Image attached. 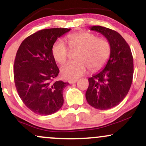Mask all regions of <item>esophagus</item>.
<instances>
[{"label":"esophagus","instance_id":"1","mask_svg":"<svg viewBox=\"0 0 146 146\" xmlns=\"http://www.w3.org/2000/svg\"><path fill=\"white\" fill-rule=\"evenodd\" d=\"M77 82H78V80H68V83H69V84H75V83H76Z\"/></svg>","mask_w":146,"mask_h":146}]
</instances>
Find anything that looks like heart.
Listing matches in <instances>:
<instances>
[{"mask_svg": "<svg viewBox=\"0 0 146 146\" xmlns=\"http://www.w3.org/2000/svg\"><path fill=\"white\" fill-rule=\"evenodd\" d=\"M71 51H78L75 61H70L62 65L60 73L63 78L75 80L81 77L86 71L102 68L109 58L111 46L106 38H97L94 33L82 31L66 37ZM69 50L62 40H56L52 46V55L56 62L63 64L67 59Z\"/></svg>", "mask_w": 146, "mask_h": 146, "instance_id": "heart-1", "label": "heart"}]
</instances>
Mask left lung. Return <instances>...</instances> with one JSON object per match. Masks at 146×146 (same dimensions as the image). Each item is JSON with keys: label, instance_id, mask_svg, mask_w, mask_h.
Masks as SVG:
<instances>
[{"label": "left lung", "instance_id": "left-lung-1", "mask_svg": "<svg viewBox=\"0 0 146 146\" xmlns=\"http://www.w3.org/2000/svg\"><path fill=\"white\" fill-rule=\"evenodd\" d=\"M109 41L111 51L104 68L88 78L86 99L99 110L116 106L128 94L133 78V58L130 46L117 31L102 26L90 27Z\"/></svg>", "mask_w": 146, "mask_h": 146}]
</instances>
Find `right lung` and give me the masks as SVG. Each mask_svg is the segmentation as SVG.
Returning <instances> with one entry per match:
<instances>
[{"instance_id": "obj_1", "label": "right lung", "mask_w": 146, "mask_h": 146, "mask_svg": "<svg viewBox=\"0 0 146 146\" xmlns=\"http://www.w3.org/2000/svg\"><path fill=\"white\" fill-rule=\"evenodd\" d=\"M70 30H40L25 38L16 53L15 86L25 105L38 115H51L63 105V90L68 83L56 80L60 71L52 55V46L58 38Z\"/></svg>"}]
</instances>
